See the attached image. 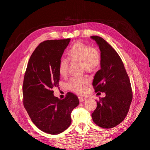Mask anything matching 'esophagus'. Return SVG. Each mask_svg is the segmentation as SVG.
Returning <instances> with one entry per match:
<instances>
[{"instance_id":"34e87169","label":"esophagus","mask_w":150,"mask_h":150,"mask_svg":"<svg viewBox=\"0 0 150 150\" xmlns=\"http://www.w3.org/2000/svg\"><path fill=\"white\" fill-rule=\"evenodd\" d=\"M79 100L81 103H82L86 100V98H83V97H79Z\"/></svg>"}]
</instances>
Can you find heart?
<instances>
[{
	"mask_svg": "<svg viewBox=\"0 0 150 150\" xmlns=\"http://www.w3.org/2000/svg\"><path fill=\"white\" fill-rule=\"evenodd\" d=\"M68 59L81 62L86 71L93 72L96 70L101 64L100 52L96 48L91 47L82 42H76L70 47L67 51ZM62 58L59 63L58 70L61 76L67 74L69 61ZM89 79L86 77H73L67 83L69 89L79 94L86 93Z\"/></svg>",
	"mask_w": 150,
	"mask_h": 150,
	"instance_id": "heart-1",
	"label": "heart"
}]
</instances>
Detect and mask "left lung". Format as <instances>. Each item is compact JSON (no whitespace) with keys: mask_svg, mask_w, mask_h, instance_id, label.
<instances>
[{"mask_svg":"<svg viewBox=\"0 0 150 150\" xmlns=\"http://www.w3.org/2000/svg\"><path fill=\"white\" fill-rule=\"evenodd\" d=\"M91 39L95 40L101 52V69L95 74L93 86L96 93L106 94L97 102L92 118L101 128H111L128 114L133 98L130 81L115 50L99 36H91Z\"/></svg>","mask_w":150,"mask_h":150,"instance_id":"1","label":"left lung"}]
</instances>
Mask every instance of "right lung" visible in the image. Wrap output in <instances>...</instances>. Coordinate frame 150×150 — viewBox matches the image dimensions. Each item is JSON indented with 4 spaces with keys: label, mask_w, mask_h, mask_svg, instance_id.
I'll use <instances>...</instances> for the list:
<instances>
[{
    "label": "right lung",
    "mask_w": 150,
    "mask_h": 150,
    "mask_svg": "<svg viewBox=\"0 0 150 150\" xmlns=\"http://www.w3.org/2000/svg\"><path fill=\"white\" fill-rule=\"evenodd\" d=\"M71 39L48 40L32 54L24 76V106L32 121L45 133L57 134L71 123V113L79 104L75 94L68 93L60 99L54 96L60 74L59 63Z\"/></svg>",
    "instance_id": "1"
}]
</instances>
